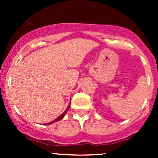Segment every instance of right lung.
<instances>
[{"instance_id": "add662e5", "label": "right lung", "mask_w": 158, "mask_h": 158, "mask_svg": "<svg viewBox=\"0 0 158 158\" xmlns=\"http://www.w3.org/2000/svg\"><path fill=\"white\" fill-rule=\"evenodd\" d=\"M69 108H70V102H69V106H68V107L66 108V109L65 110V111H64V112L63 113V114H61V115H60V116H59L58 118H56V119H54V120H53V121H52V122H48V123H47V124H46V125H51V124L55 123V122H58V121H60V120H61V119H63V118H64V116L66 115V113L68 112V111H69Z\"/></svg>"}]
</instances>
